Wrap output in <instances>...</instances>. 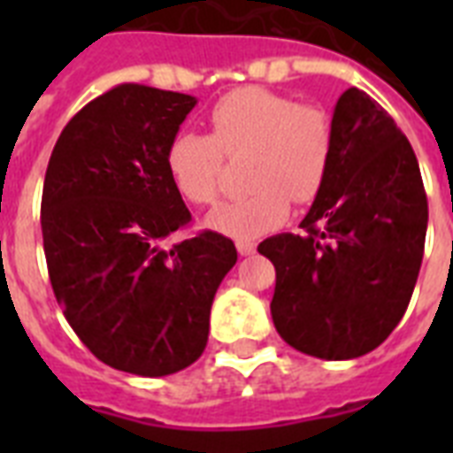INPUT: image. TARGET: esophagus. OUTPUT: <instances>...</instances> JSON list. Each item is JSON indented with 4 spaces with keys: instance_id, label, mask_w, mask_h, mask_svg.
Here are the masks:
<instances>
[{
    "instance_id": "esophagus-1",
    "label": "esophagus",
    "mask_w": 453,
    "mask_h": 453,
    "mask_svg": "<svg viewBox=\"0 0 453 453\" xmlns=\"http://www.w3.org/2000/svg\"><path fill=\"white\" fill-rule=\"evenodd\" d=\"M237 251H240V256H251L256 251V244L249 240H240L237 242Z\"/></svg>"
}]
</instances>
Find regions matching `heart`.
I'll return each instance as SVG.
<instances>
[{"label":"heart","instance_id":"b5f03b06","mask_svg":"<svg viewBox=\"0 0 453 453\" xmlns=\"http://www.w3.org/2000/svg\"><path fill=\"white\" fill-rule=\"evenodd\" d=\"M211 134L180 131L166 145V173L180 197L206 206L219 199L226 157L249 152L244 197L219 206L206 226L234 240H256L287 220L291 199L308 204L329 176L334 129L315 103L261 87L234 88L209 110Z\"/></svg>","mask_w":453,"mask_h":453}]
</instances>
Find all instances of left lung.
<instances>
[{
  "label": "left lung",
  "instance_id": "8db88e82",
  "mask_svg": "<svg viewBox=\"0 0 453 453\" xmlns=\"http://www.w3.org/2000/svg\"><path fill=\"white\" fill-rule=\"evenodd\" d=\"M334 155L303 233L258 244L275 265L277 334L319 359L379 348L414 294L426 247L428 197L407 136L365 91L336 103Z\"/></svg>",
  "mask_w": 453,
  "mask_h": 453
}]
</instances>
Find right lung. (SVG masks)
Instances as JSON below:
<instances>
[{"label": "right lung", "mask_w": 453, "mask_h": 453, "mask_svg": "<svg viewBox=\"0 0 453 453\" xmlns=\"http://www.w3.org/2000/svg\"><path fill=\"white\" fill-rule=\"evenodd\" d=\"M195 98L119 84L65 124L46 166L42 237L63 315L119 372L169 376L204 352L233 240L190 226L166 173V145Z\"/></svg>", "instance_id": "right-lung-1"}]
</instances>
